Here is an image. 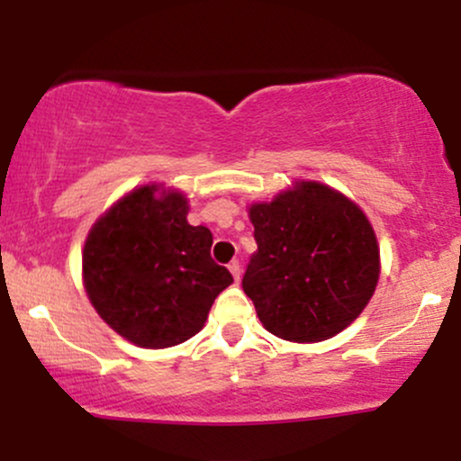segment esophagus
<instances>
[{
	"label": "esophagus",
	"instance_id": "esophagus-1",
	"mask_svg": "<svg viewBox=\"0 0 461 461\" xmlns=\"http://www.w3.org/2000/svg\"><path fill=\"white\" fill-rule=\"evenodd\" d=\"M227 268H230V273L234 275V279L238 282V279H240V262H238V260L230 262V267H227Z\"/></svg>",
	"mask_w": 461,
	"mask_h": 461
}]
</instances>
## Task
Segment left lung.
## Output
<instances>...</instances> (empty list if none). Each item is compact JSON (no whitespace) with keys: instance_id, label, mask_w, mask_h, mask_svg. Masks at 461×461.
Masks as SVG:
<instances>
[{"instance_id":"left-lung-1","label":"left lung","mask_w":461,"mask_h":461,"mask_svg":"<svg viewBox=\"0 0 461 461\" xmlns=\"http://www.w3.org/2000/svg\"><path fill=\"white\" fill-rule=\"evenodd\" d=\"M258 251L242 290L262 325L290 342H321L362 314L379 279V247L345 194L301 182L249 210Z\"/></svg>"}]
</instances>
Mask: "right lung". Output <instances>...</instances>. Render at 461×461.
<instances>
[{
	"instance_id": "obj_1",
	"label": "right lung",
	"mask_w": 461,
	"mask_h": 461,
	"mask_svg": "<svg viewBox=\"0 0 461 461\" xmlns=\"http://www.w3.org/2000/svg\"><path fill=\"white\" fill-rule=\"evenodd\" d=\"M142 186L93 225L82 256L84 285L97 314L145 348L186 342L214 299L234 282L210 256L212 231L186 221L179 193Z\"/></svg>"
}]
</instances>
